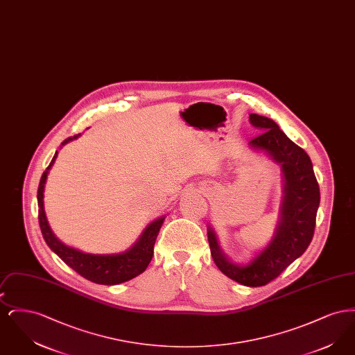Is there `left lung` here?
Returning <instances> with one entry per match:
<instances>
[{
  "label": "left lung",
  "instance_id": "8db88e82",
  "mask_svg": "<svg viewBox=\"0 0 355 355\" xmlns=\"http://www.w3.org/2000/svg\"><path fill=\"white\" fill-rule=\"evenodd\" d=\"M249 119L254 128L263 132L249 145L257 150H265L282 168L284 198L279 222L270 243L245 266L226 258L210 226L207 239L213 261L226 277L245 286L258 287L277 278L306 252L314 236L321 196L307 153L295 145L272 119L258 114H250Z\"/></svg>",
  "mask_w": 355,
  "mask_h": 355
}]
</instances>
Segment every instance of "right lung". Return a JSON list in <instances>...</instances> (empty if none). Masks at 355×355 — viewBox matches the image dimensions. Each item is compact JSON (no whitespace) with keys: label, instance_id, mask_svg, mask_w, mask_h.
Segmentation results:
<instances>
[{"label":"right lung","instance_id":"obj_1","mask_svg":"<svg viewBox=\"0 0 355 355\" xmlns=\"http://www.w3.org/2000/svg\"><path fill=\"white\" fill-rule=\"evenodd\" d=\"M78 137L80 135L69 137L61 145H65ZM57 154L58 152H55L49 166L44 171L38 185V191H37L38 222L48 246L73 270L77 271L86 279L98 285H119L144 272L152 261L154 243L159 233V229L165 220V216L149 223L135 245L123 253L87 254L83 253L77 249L69 248L53 234L44 210L45 182H46L48 173L57 158Z\"/></svg>","mask_w":355,"mask_h":355}]
</instances>
